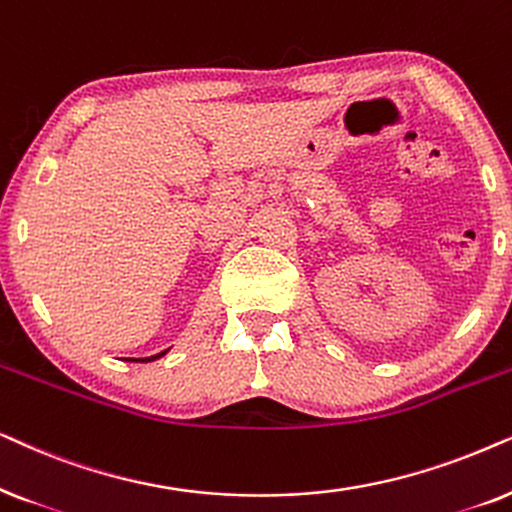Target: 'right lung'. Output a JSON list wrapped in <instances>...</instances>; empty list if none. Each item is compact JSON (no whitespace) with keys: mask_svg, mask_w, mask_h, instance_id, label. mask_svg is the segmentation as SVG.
Listing matches in <instances>:
<instances>
[{"mask_svg":"<svg viewBox=\"0 0 512 512\" xmlns=\"http://www.w3.org/2000/svg\"><path fill=\"white\" fill-rule=\"evenodd\" d=\"M168 353V349L166 351H161V353H156V356H149V358H142V363H149V360H156V358H161V356H166ZM128 360H140V358H128Z\"/></svg>","mask_w":512,"mask_h":512,"instance_id":"obj_1","label":"right lung"}]
</instances>
